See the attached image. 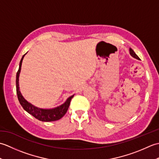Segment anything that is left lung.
<instances>
[{"instance_id":"obj_1","label":"left lung","mask_w":159,"mask_h":159,"mask_svg":"<svg viewBox=\"0 0 159 159\" xmlns=\"http://www.w3.org/2000/svg\"><path fill=\"white\" fill-rule=\"evenodd\" d=\"M129 50H130V55L133 57H134V59H138V60H140V59L139 58V57H138L136 54H135V52H134V51H133V49H131V48H130L129 49Z\"/></svg>"}]
</instances>
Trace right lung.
<instances>
[{"label":"right lung","mask_w":159,"mask_h":159,"mask_svg":"<svg viewBox=\"0 0 159 159\" xmlns=\"http://www.w3.org/2000/svg\"><path fill=\"white\" fill-rule=\"evenodd\" d=\"M25 55H24L22 56L21 60H20L19 69H18V72L16 74V92H17L18 98L20 104H21V106L23 107V109H25L26 112H28L29 114L32 115V116L33 117H35L36 119H38L40 121H53L59 120L63 116H64V115L66 113L68 109L69 106H70V101L74 95H72L70 97H69L66 100V102L63 104H62L61 105L52 108V109H42V108L35 107L33 105V104L29 102L28 101L26 100L22 95V93L20 91V87H19V76L20 74V70H21L22 60L24 59V57H25Z\"/></svg>","instance_id":"add662e5"}]
</instances>
